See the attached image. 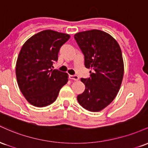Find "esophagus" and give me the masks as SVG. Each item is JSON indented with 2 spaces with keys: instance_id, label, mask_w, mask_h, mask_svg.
<instances>
[{
  "instance_id": "obj_1",
  "label": "esophagus",
  "mask_w": 148,
  "mask_h": 148,
  "mask_svg": "<svg viewBox=\"0 0 148 148\" xmlns=\"http://www.w3.org/2000/svg\"><path fill=\"white\" fill-rule=\"evenodd\" d=\"M69 79L74 81H78L79 79V77L77 75H69Z\"/></svg>"
}]
</instances>
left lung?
Instances as JSON below:
<instances>
[{
	"label": "left lung",
	"mask_w": 148,
	"mask_h": 148,
	"mask_svg": "<svg viewBox=\"0 0 148 148\" xmlns=\"http://www.w3.org/2000/svg\"><path fill=\"white\" fill-rule=\"evenodd\" d=\"M74 39L85 57V66L91 68L90 77L81 79L86 89L77 100L85 109L98 112L109 105L118 94L124 75V62L118 42L100 30L79 32Z\"/></svg>",
	"instance_id": "8db88e82"
}]
</instances>
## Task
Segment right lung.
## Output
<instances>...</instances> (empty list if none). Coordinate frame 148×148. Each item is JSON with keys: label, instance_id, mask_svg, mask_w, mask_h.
<instances>
[{"label": "right lung", "instance_id": "right-lung-1", "mask_svg": "<svg viewBox=\"0 0 148 148\" xmlns=\"http://www.w3.org/2000/svg\"><path fill=\"white\" fill-rule=\"evenodd\" d=\"M68 34L45 30L30 37L22 46L16 63L19 89L33 106L45 107L56 101L68 81V74L53 69L61 46Z\"/></svg>", "mask_w": 148, "mask_h": 148}]
</instances>
